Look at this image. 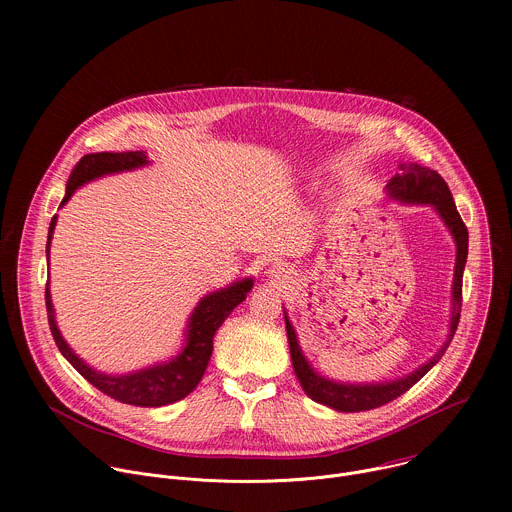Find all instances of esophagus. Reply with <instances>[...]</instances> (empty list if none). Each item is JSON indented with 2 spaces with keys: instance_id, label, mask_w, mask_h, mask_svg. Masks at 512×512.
Returning <instances> with one entry per match:
<instances>
[{
  "instance_id": "esophagus-1",
  "label": "esophagus",
  "mask_w": 512,
  "mask_h": 512,
  "mask_svg": "<svg viewBox=\"0 0 512 512\" xmlns=\"http://www.w3.org/2000/svg\"><path fill=\"white\" fill-rule=\"evenodd\" d=\"M271 273H273L275 277H279V275H281V271H279V269H277V271H271Z\"/></svg>"
}]
</instances>
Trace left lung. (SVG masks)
<instances>
[{"label":"left lung","instance_id":"1","mask_svg":"<svg viewBox=\"0 0 512 512\" xmlns=\"http://www.w3.org/2000/svg\"><path fill=\"white\" fill-rule=\"evenodd\" d=\"M403 174L395 176L389 182V194L393 198L405 200V202H419V204H431L437 212L442 214L444 223L448 225L450 233L456 239V247H458V255H456V275H454V312H452V332H450V340L446 342V346L437 352L427 364H423L421 369H417L415 373L407 375L405 379L393 381V383H381V385H338L332 383L320 375H316L308 360L304 358L294 326L289 324L287 316H285V330H287V340H289V352H291V364H294L296 377L304 389V393L314 399L316 403H322L326 407H332L336 411L342 413H356V411H369V409H377L383 407L387 403H391L393 399L401 397L403 393H407L423 375L429 373V369L433 364L440 360L446 352V348L450 346L458 322H460V308H462V275H464V265H466V257H468V229L462 221V216L454 204L452 192L446 184V180L429 170V168H421L417 164H403L401 166Z\"/></svg>","mask_w":512,"mask_h":512}]
</instances>
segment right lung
<instances>
[{"label":"right lung","instance_id":"add662e5","mask_svg":"<svg viewBox=\"0 0 512 512\" xmlns=\"http://www.w3.org/2000/svg\"><path fill=\"white\" fill-rule=\"evenodd\" d=\"M143 164H148V160H145V154L141 152H121V154L101 152V154L83 156L70 172L66 194L60 206L66 204L72 192H75L79 186L87 184L89 180H95L103 174L133 170ZM54 225H56V214L52 216L50 227H48L46 253H50V239L54 233ZM251 287H253V279H243L239 283H233L231 287L214 291V294L202 298L194 314L190 316L188 338L182 352L166 364H158V367L137 371L133 375H123V377H109V375L95 373L68 348V344L62 340L54 322L48 283H46V312H48L50 332L58 350L93 387H97L107 397L127 405L162 407V405H170L184 399L198 387L208 367V360L212 354V338L218 326H221L229 318V314L247 298Z\"/></svg>","mask_w":512,"mask_h":512}]
</instances>
